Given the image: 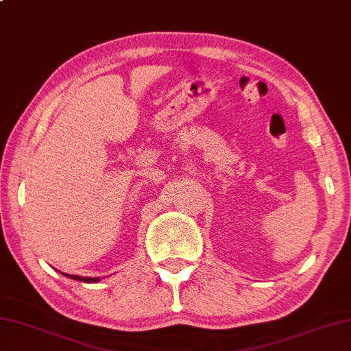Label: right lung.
Here are the masks:
<instances>
[{
	"mask_svg": "<svg viewBox=\"0 0 351 351\" xmlns=\"http://www.w3.org/2000/svg\"><path fill=\"white\" fill-rule=\"evenodd\" d=\"M63 274V272H62ZM64 277L68 278H73V280H79V282H84V283H96L99 282V277H82V276H71V274H63Z\"/></svg>",
	"mask_w": 351,
	"mask_h": 351,
	"instance_id": "add662e5",
	"label": "right lung"
}]
</instances>
